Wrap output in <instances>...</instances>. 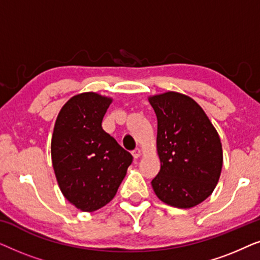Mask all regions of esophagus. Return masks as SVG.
<instances>
[{
    "mask_svg": "<svg viewBox=\"0 0 260 260\" xmlns=\"http://www.w3.org/2000/svg\"><path fill=\"white\" fill-rule=\"evenodd\" d=\"M133 156H134V158H138L141 156V150L140 149H135V150L133 151Z\"/></svg>",
    "mask_w": 260,
    "mask_h": 260,
    "instance_id": "obj_1",
    "label": "esophagus"
}]
</instances>
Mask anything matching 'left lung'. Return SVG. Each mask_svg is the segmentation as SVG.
I'll return each mask as SVG.
<instances>
[{"label": "left lung", "mask_w": 260, "mask_h": 260, "mask_svg": "<svg viewBox=\"0 0 260 260\" xmlns=\"http://www.w3.org/2000/svg\"><path fill=\"white\" fill-rule=\"evenodd\" d=\"M157 117L161 169L151 181L165 204L194 207L213 193L222 168V147L215 127L194 99L177 92L149 97Z\"/></svg>", "instance_id": "1"}]
</instances>
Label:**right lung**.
Wrapping results in <instances>:
<instances>
[{
    "label": "right lung",
    "instance_id": "right-lung-1",
    "mask_svg": "<svg viewBox=\"0 0 260 260\" xmlns=\"http://www.w3.org/2000/svg\"><path fill=\"white\" fill-rule=\"evenodd\" d=\"M111 102L94 92L77 94L55 120L53 169L63 197L83 212L109 204L133 162V155L102 127Z\"/></svg>",
    "mask_w": 260,
    "mask_h": 260
}]
</instances>
